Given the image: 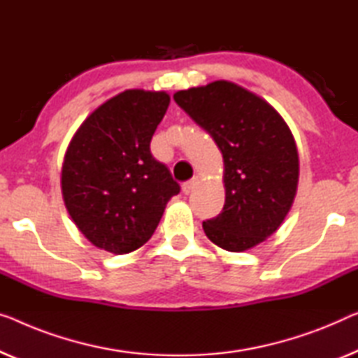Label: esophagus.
Wrapping results in <instances>:
<instances>
[{
  "instance_id": "1",
  "label": "esophagus",
  "mask_w": 358,
  "mask_h": 358,
  "mask_svg": "<svg viewBox=\"0 0 358 358\" xmlns=\"http://www.w3.org/2000/svg\"><path fill=\"white\" fill-rule=\"evenodd\" d=\"M196 183H197V178H191V180H188V181H185L183 186H181V191H183L185 194H189L191 191L194 189Z\"/></svg>"
}]
</instances>
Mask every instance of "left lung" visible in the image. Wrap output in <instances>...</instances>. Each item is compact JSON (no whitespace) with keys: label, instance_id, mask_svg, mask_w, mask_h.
<instances>
[{"label":"left lung","instance_id":"1","mask_svg":"<svg viewBox=\"0 0 358 358\" xmlns=\"http://www.w3.org/2000/svg\"><path fill=\"white\" fill-rule=\"evenodd\" d=\"M177 103L220 148L225 206L202 222L222 249L243 252L273 234L294 201L299 157L286 122L254 93L225 80L183 90Z\"/></svg>","mask_w":358,"mask_h":358}]
</instances>
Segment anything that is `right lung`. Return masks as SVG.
<instances>
[{"instance_id": "right-lung-1", "label": "right lung", "mask_w": 358, "mask_h": 358, "mask_svg": "<svg viewBox=\"0 0 358 358\" xmlns=\"http://www.w3.org/2000/svg\"><path fill=\"white\" fill-rule=\"evenodd\" d=\"M170 98L127 90L106 101L73 135L62 164V196L78 230L96 248L127 254L149 241L169 199L180 193L151 154Z\"/></svg>"}]
</instances>
